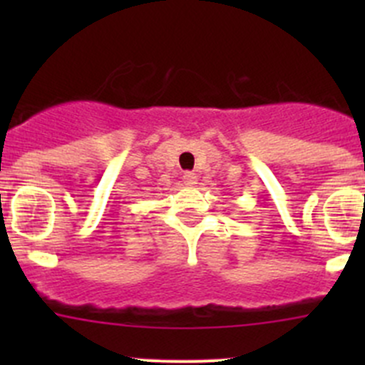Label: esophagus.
Segmentation results:
<instances>
[{
	"mask_svg": "<svg viewBox=\"0 0 365 365\" xmlns=\"http://www.w3.org/2000/svg\"><path fill=\"white\" fill-rule=\"evenodd\" d=\"M183 182H185L187 185L194 187L197 183V175H196V173H192V171H185V173H183Z\"/></svg>",
	"mask_w": 365,
	"mask_h": 365,
	"instance_id": "esophagus-1",
	"label": "esophagus"
}]
</instances>
